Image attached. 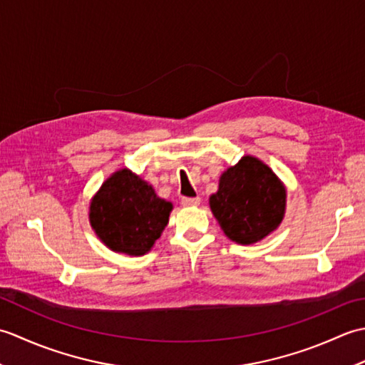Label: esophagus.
<instances>
[{"label":"esophagus","instance_id":"34e87169","mask_svg":"<svg viewBox=\"0 0 365 365\" xmlns=\"http://www.w3.org/2000/svg\"><path fill=\"white\" fill-rule=\"evenodd\" d=\"M200 204V197H182V205L183 207H195Z\"/></svg>","mask_w":365,"mask_h":365}]
</instances>
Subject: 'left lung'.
<instances>
[{
	"label": "left lung",
	"mask_w": 365,
	"mask_h": 365,
	"mask_svg": "<svg viewBox=\"0 0 365 365\" xmlns=\"http://www.w3.org/2000/svg\"><path fill=\"white\" fill-rule=\"evenodd\" d=\"M210 208L232 242L251 245L281 224L285 212V188L267 165L243 157L220 178Z\"/></svg>",
	"instance_id": "1"
}]
</instances>
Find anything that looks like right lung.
Here are the masks:
<instances>
[{
  "label": "right lung",
  "instance_id": "right-lung-1",
  "mask_svg": "<svg viewBox=\"0 0 365 365\" xmlns=\"http://www.w3.org/2000/svg\"><path fill=\"white\" fill-rule=\"evenodd\" d=\"M173 204L155 195L149 183L118 170L91 202V226L115 252L143 255L150 251L169 221Z\"/></svg>",
  "mask_w": 365,
  "mask_h": 365
}]
</instances>
